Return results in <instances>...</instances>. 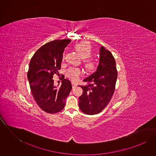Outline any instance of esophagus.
<instances>
[{
	"label": "esophagus",
	"instance_id": "1",
	"mask_svg": "<svg viewBox=\"0 0 156 156\" xmlns=\"http://www.w3.org/2000/svg\"><path fill=\"white\" fill-rule=\"evenodd\" d=\"M71 83H72V86H73V88H74V87H76L77 86L76 83H74V82H72Z\"/></svg>",
	"mask_w": 156,
	"mask_h": 156
}]
</instances>
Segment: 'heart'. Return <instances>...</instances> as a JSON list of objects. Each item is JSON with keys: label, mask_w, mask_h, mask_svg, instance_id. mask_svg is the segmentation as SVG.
<instances>
[{"label": "heart", "mask_w": 156, "mask_h": 156, "mask_svg": "<svg viewBox=\"0 0 156 156\" xmlns=\"http://www.w3.org/2000/svg\"><path fill=\"white\" fill-rule=\"evenodd\" d=\"M74 50L79 54L80 57L83 60V64L85 69L88 71H94L97 66V62L89 57L92 53V48L89 44L87 42L80 43L76 45L74 47ZM66 53H64L62 56V62H64L66 60ZM82 71L80 68H69L66 71V76L68 79L71 80L72 81H77L80 76L82 75Z\"/></svg>", "instance_id": "heart-1"}]
</instances>
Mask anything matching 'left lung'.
Instances as JSON below:
<instances>
[{
  "instance_id": "1",
  "label": "left lung",
  "mask_w": 156,
  "mask_h": 156,
  "mask_svg": "<svg viewBox=\"0 0 156 156\" xmlns=\"http://www.w3.org/2000/svg\"><path fill=\"white\" fill-rule=\"evenodd\" d=\"M100 55L97 71L84 80L87 85L80 86L83 94L79 98V106L87 115L102 111L110 102L115 88L118 73L114 57L103 46Z\"/></svg>"
}]
</instances>
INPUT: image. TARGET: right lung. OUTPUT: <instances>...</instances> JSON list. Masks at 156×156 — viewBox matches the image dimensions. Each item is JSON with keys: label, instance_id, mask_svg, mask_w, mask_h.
Segmentation results:
<instances>
[{"label": "right lung", "instance_id": "right-lung-1", "mask_svg": "<svg viewBox=\"0 0 156 156\" xmlns=\"http://www.w3.org/2000/svg\"><path fill=\"white\" fill-rule=\"evenodd\" d=\"M70 42L65 39L46 43L35 53L29 63L27 79L32 96L39 107L50 114L64 108L72 88L67 79H62L59 87L54 85L53 80V75L61 69L64 48Z\"/></svg>", "mask_w": 156, "mask_h": 156}]
</instances>
